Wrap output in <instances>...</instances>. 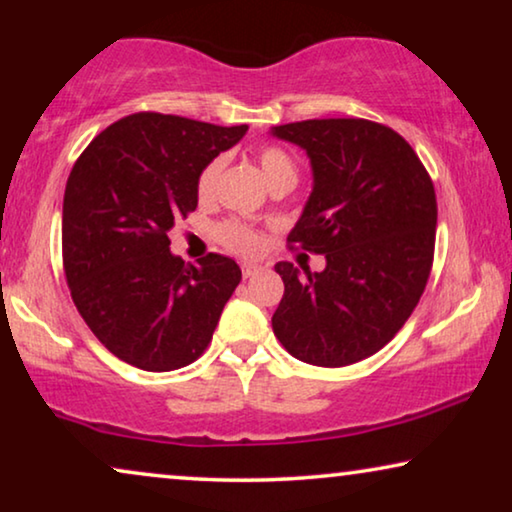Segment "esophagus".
Wrapping results in <instances>:
<instances>
[{"label":"esophagus","instance_id":"34e87169","mask_svg":"<svg viewBox=\"0 0 512 512\" xmlns=\"http://www.w3.org/2000/svg\"><path fill=\"white\" fill-rule=\"evenodd\" d=\"M258 270H261V268H258V265H254V263H242V275L244 277H254Z\"/></svg>","mask_w":512,"mask_h":512}]
</instances>
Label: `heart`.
Here are the masks:
<instances>
[{
	"mask_svg": "<svg viewBox=\"0 0 512 512\" xmlns=\"http://www.w3.org/2000/svg\"><path fill=\"white\" fill-rule=\"evenodd\" d=\"M256 160H258V165H261V170L265 174V179H268L270 188L296 184L298 165H296V160H293L291 153L282 149V146H275V144L261 146V149L256 151ZM221 167H223L221 158L209 160V163L200 170L198 179H195V193H198V198L202 202L214 198L216 184H219V177H221ZM214 235H216V240L223 244V247L235 251V254H242V256H256L265 244L263 235L258 233L256 228H251V226H247V223L235 221V219L219 223L214 230Z\"/></svg>",
	"mask_w": 512,
	"mask_h": 512,
	"instance_id": "b5f03b06",
	"label": "heart"
}]
</instances>
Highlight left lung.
<instances>
[{
  "label": "left lung",
  "mask_w": 512,
  "mask_h": 512,
  "mask_svg": "<svg viewBox=\"0 0 512 512\" xmlns=\"http://www.w3.org/2000/svg\"><path fill=\"white\" fill-rule=\"evenodd\" d=\"M272 135L303 146L314 188L291 249L324 254L300 275L277 263L284 296L272 331L286 352L321 368L368 359L401 331L429 282L438 205L415 149L366 118H312Z\"/></svg>",
  "instance_id": "obj_1"
}]
</instances>
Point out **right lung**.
Wrapping results in <instances>:
<instances>
[{"mask_svg": "<svg viewBox=\"0 0 512 512\" xmlns=\"http://www.w3.org/2000/svg\"><path fill=\"white\" fill-rule=\"evenodd\" d=\"M247 125L139 111L111 123L69 172L62 265L76 310L111 354L167 373L200 359L242 270L207 254L184 265L170 228L198 207L195 179Z\"/></svg>", "mask_w": 512, "mask_h": 512, "instance_id": "add662e5", "label": "right lung"}]
</instances>
